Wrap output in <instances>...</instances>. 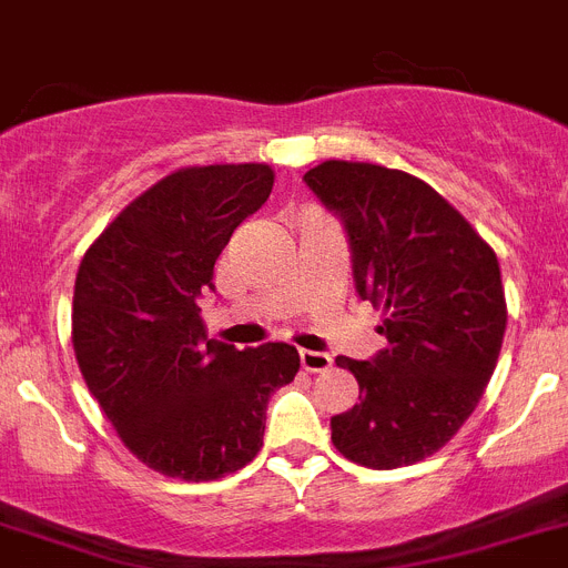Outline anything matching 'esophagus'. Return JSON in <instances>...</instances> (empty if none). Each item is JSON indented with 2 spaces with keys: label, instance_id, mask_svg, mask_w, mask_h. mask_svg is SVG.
<instances>
[{
  "label": "esophagus",
  "instance_id": "1",
  "mask_svg": "<svg viewBox=\"0 0 568 568\" xmlns=\"http://www.w3.org/2000/svg\"><path fill=\"white\" fill-rule=\"evenodd\" d=\"M300 364L306 373H323L332 366V357L326 352H312V349H300Z\"/></svg>",
  "mask_w": 568,
  "mask_h": 568
}]
</instances>
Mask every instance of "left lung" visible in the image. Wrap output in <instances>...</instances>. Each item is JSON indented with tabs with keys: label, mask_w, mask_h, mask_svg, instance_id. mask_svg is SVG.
<instances>
[{
	"label": "left lung",
	"mask_w": 568,
	"mask_h": 568,
	"mask_svg": "<svg viewBox=\"0 0 568 568\" xmlns=\"http://www.w3.org/2000/svg\"><path fill=\"white\" fill-rule=\"evenodd\" d=\"M341 219L361 300L384 308L387 346L337 357L361 404L332 418L349 462L393 470L433 456L468 422L505 335L497 254L430 184L402 170L323 161L303 175Z\"/></svg>",
	"instance_id": "left-lung-1"
}]
</instances>
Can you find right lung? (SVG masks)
<instances>
[{"mask_svg":"<svg viewBox=\"0 0 568 568\" xmlns=\"http://www.w3.org/2000/svg\"><path fill=\"white\" fill-rule=\"evenodd\" d=\"M271 187L265 164L184 166L123 207L80 262L71 341L85 387L123 445L173 479L245 468L271 393L300 369L288 343L211 341L199 308L222 247Z\"/></svg>","mask_w":568,"mask_h":568,"instance_id":"1","label":"right lung"}]
</instances>
